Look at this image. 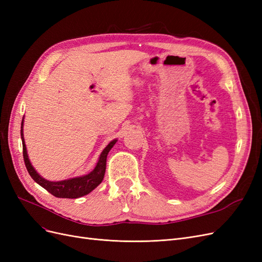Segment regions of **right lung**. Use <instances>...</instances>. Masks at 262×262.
Returning a JSON list of instances; mask_svg holds the SVG:
<instances>
[{
    "label": "right lung",
    "mask_w": 262,
    "mask_h": 262,
    "mask_svg": "<svg viewBox=\"0 0 262 262\" xmlns=\"http://www.w3.org/2000/svg\"><path fill=\"white\" fill-rule=\"evenodd\" d=\"M23 128H24V118L21 121V126H20V137L23 142L24 161H25V165L29 175L38 185H40L42 188L47 190V191L50 192L54 196L66 198V199H76V198H81L83 195H86L90 192H92L93 190L100 184L102 179H104L105 171H106L107 155L109 153V150L112 149L113 146L116 144V142L118 141L117 139L113 140L104 149H102V152L98 158V162L96 166H95V168L91 172L87 173V175L60 180V181H50L39 175L37 170L33 167V165H31L27 154V148L25 144V139H24Z\"/></svg>",
    "instance_id": "1"
}]
</instances>
